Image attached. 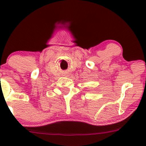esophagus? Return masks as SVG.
<instances>
[{"label":"esophagus","mask_w":146,"mask_h":146,"mask_svg":"<svg viewBox=\"0 0 146 146\" xmlns=\"http://www.w3.org/2000/svg\"><path fill=\"white\" fill-rule=\"evenodd\" d=\"M66 75H68V74H69V73H68V72H66Z\"/></svg>","instance_id":"obj_1"}]
</instances>
